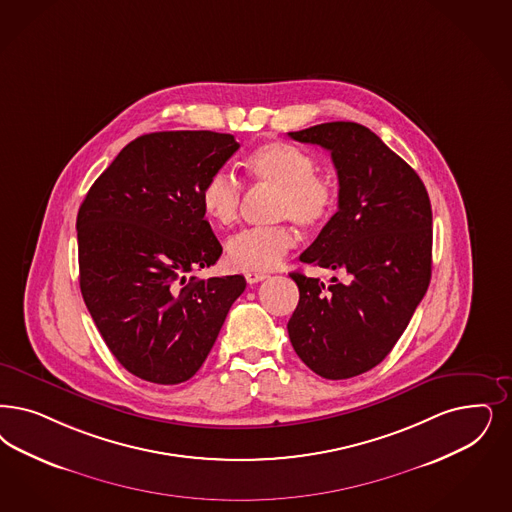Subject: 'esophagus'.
I'll use <instances>...</instances> for the list:
<instances>
[{"mask_svg": "<svg viewBox=\"0 0 512 512\" xmlns=\"http://www.w3.org/2000/svg\"><path fill=\"white\" fill-rule=\"evenodd\" d=\"M263 280H266V274H263V272H247L246 274V282L249 283V285L263 282Z\"/></svg>", "mask_w": 512, "mask_h": 512, "instance_id": "34e87169", "label": "esophagus"}]
</instances>
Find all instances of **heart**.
<instances>
[{"label": "heart", "instance_id": "heart-1", "mask_svg": "<svg viewBox=\"0 0 512 512\" xmlns=\"http://www.w3.org/2000/svg\"><path fill=\"white\" fill-rule=\"evenodd\" d=\"M249 176L276 187V217L293 219L304 229L323 227L336 208V187L318 174V160L295 143L272 141L257 147L246 160ZM242 189L234 177L215 172L200 189V206L217 227H229L240 213ZM297 246L291 225L247 229L227 242L225 259L238 272H266L282 263Z\"/></svg>", "mask_w": 512, "mask_h": 512}]
</instances>
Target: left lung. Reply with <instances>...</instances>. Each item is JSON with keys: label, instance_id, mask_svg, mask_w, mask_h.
<instances>
[{"label": "left lung", "instance_id": "obj_1", "mask_svg": "<svg viewBox=\"0 0 512 512\" xmlns=\"http://www.w3.org/2000/svg\"><path fill=\"white\" fill-rule=\"evenodd\" d=\"M289 136L331 151L338 212L300 261L344 282L325 287L291 272L300 299L287 331L306 367L344 380L386 359L429 287L431 202L420 176L363 124H316Z\"/></svg>", "mask_w": 512, "mask_h": 512}]
</instances>
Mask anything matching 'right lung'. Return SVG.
<instances>
[{"label":"right lung","instance_id":"obj_1","mask_svg":"<svg viewBox=\"0 0 512 512\" xmlns=\"http://www.w3.org/2000/svg\"><path fill=\"white\" fill-rule=\"evenodd\" d=\"M232 134L153 132L130 141L77 213L79 285L100 335L124 369L174 386L215 344L244 276L196 280L223 253L200 189L238 151Z\"/></svg>","mask_w":512,"mask_h":512}]
</instances>
